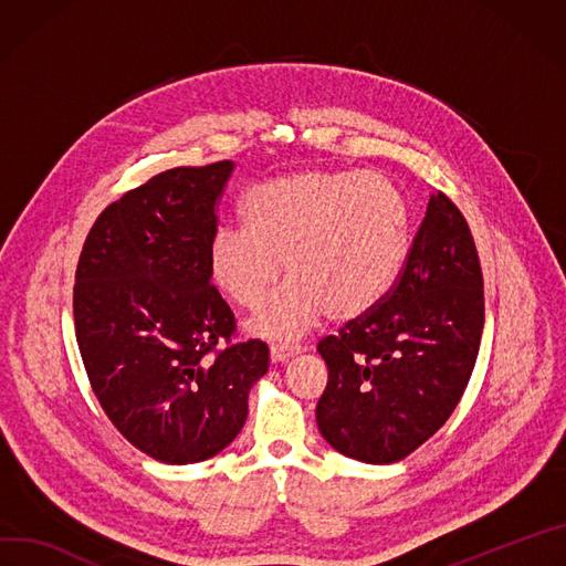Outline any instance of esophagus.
Returning a JSON list of instances; mask_svg holds the SVG:
<instances>
[{"instance_id":"1","label":"esophagus","mask_w":566,"mask_h":566,"mask_svg":"<svg viewBox=\"0 0 566 566\" xmlns=\"http://www.w3.org/2000/svg\"><path fill=\"white\" fill-rule=\"evenodd\" d=\"M302 349L300 347H282V345H273L271 347V361L273 364H286L291 356L300 354Z\"/></svg>"}]
</instances>
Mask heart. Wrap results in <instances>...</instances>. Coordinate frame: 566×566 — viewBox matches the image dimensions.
Segmentation results:
<instances>
[{
	"label": "heart",
	"mask_w": 566,
	"mask_h": 566,
	"mask_svg": "<svg viewBox=\"0 0 566 566\" xmlns=\"http://www.w3.org/2000/svg\"><path fill=\"white\" fill-rule=\"evenodd\" d=\"M245 228L210 243L214 284L254 310L282 271L289 280L248 321L256 338L291 345L325 316H366L395 289L408 256V212L397 187L366 171L306 169L254 187Z\"/></svg>",
	"instance_id": "b5f03b06"
}]
</instances>
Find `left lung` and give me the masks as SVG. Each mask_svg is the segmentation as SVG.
<instances>
[{"mask_svg":"<svg viewBox=\"0 0 566 566\" xmlns=\"http://www.w3.org/2000/svg\"><path fill=\"white\" fill-rule=\"evenodd\" d=\"M483 321V275L468 221L444 193H431L395 289L340 336L318 343L329 370L316 406L323 438L370 465L413 453L465 392Z\"/></svg>","mask_w":566,"mask_h":566,"instance_id":"obj_1","label":"left lung"}]
</instances>
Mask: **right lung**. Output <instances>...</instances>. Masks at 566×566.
<instances>
[{
  "instance_id": "obj_1",
  "label": "right lung",
  "mask_w": 566,
  "mask_h": 566,
  "mask_svg": "<svg viewBox=\"0 0 566 566\" xmlns=\"http://www.w3.org/2000/svg\"><path fill=\"white\" fill-rule=\"evenodd\" d=\"M232 169L178 167L124 193L94 221L76 269L74 325L92 390L119 433L167 465L223 451L269 373L262 340L212 356L234 332L208 256Z\"/></svg>"
}]
</instances>
